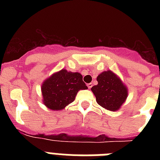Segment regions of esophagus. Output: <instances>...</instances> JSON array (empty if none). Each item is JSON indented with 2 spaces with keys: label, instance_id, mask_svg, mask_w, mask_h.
I'll use <instances>...</instances> for the list:
<instances>
[{
  "label": "esophagus",
  "instance_id": "34e87169",
  "mask_svg": "<svg viewBox=\"0 0 160 160\" xmlns=\"http://www.w3.org/2000/svg\"><path fill=\"white\" fill-rule=\"evenodd\" d=\"M92 86H93L92 83H88V84H87V87H88L89 89L91 88V87H92Z\"/></svg>",
  "mask_w": 160,
  "mask_h": 160
}]
</instances>
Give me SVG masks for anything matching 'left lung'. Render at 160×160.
<instances>
[{
	"label": "left lung",
	"instance_id": "obj_1",
	"mask_svg": "<svg viewBox=\"0 0 160 160\" xmlns=\"http://www.w3.org/2000/svg\"><path fill=\"white\" fill-rule=\"evenodd\" d=\"M97 81L98 85L94 86L91 90L98 104L108 111H118L128 98L127 87L111 70L100 73Z\"/></svg>",
	"mask_w": 160,
	"mask_h": 160
}]
</instances>
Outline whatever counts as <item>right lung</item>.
<instances>
[{
	"mask_svg": "<svg viewBox=\"0 0 160 160\" xmlns=\"http://www.w3.org/2000/svg\"><path fill=\"white\" fill-rule=\"evenodd\" d=\"M87 88L81 73L62 69L43 82L42 102L52 111H61L74 101L79 90Z\"/></svg>",
	"mask_w": 160,
	"mask_h": 160,
	"instance_id": "add662e5",
	"label": "right lung"
}]
</instances>
